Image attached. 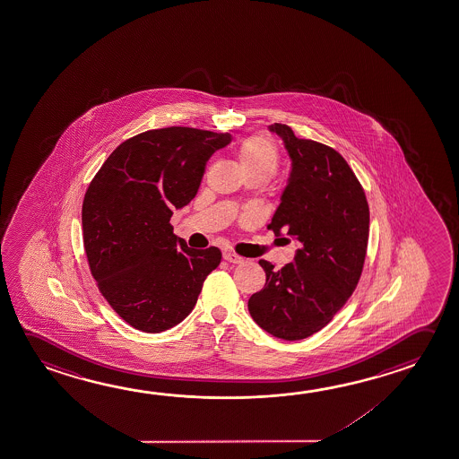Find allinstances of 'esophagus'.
<instances>
[{
  "mask_svg": "<svg viewBox=\"0 0 459 459\" xmlns=\"http://www.w3.org/2000/svg\"><path fill=\"white\" fill-rule=\"evenodd\" d=\"M224 259H226L227 263L230 264H241L243 263V257H240L238 255H235L232 251H224Z\"/></svg>",
  "mask_w": 459,
  "mask_h": 459,
  "instance_id": "obj_1",
  "label": "esophagus"
}]
</instances>
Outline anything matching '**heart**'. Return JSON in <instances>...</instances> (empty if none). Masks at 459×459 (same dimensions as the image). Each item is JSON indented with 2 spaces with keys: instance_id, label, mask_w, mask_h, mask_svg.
<instances>
[{
  "instance_id": "1",
  "label": "heart",
  "mask_w": 459,
  "mask_h": 459,
  "mask_svg": "<svg viewBox=\"0 0 459 459\" xmlns=\"http://www.w3.org/2000/svg\"><path fill=\"white\" fill-rule=\"evenodd\" d=\"M237 152L245 174H264L267 179H271L277 173L280 161L277 147L267 135H249L238 143Z\"/></svg>"
}]
</instances>
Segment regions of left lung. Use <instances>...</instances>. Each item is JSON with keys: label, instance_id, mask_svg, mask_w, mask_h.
Masks as SVG:
<instances>
[{"label": "left lung", "instance_id": "obj_1", "mask_svg": "<svg viewBox=\"0 0 459 459\" xmlns=\"http://www.w3.org/2000/svg\"><path fill=\"white\" fill-rule=\"evenodd\" d=\"M269 131L283 141L291 160L269 229L277 237L286 232L301 248L280 271L259 261L265 286L249 298L248 310L272 336L299 341L330 324L359 283L368 245V204L334 149L299 139L280 123Z\"/></svg>", "mask_w": 459, "mask_h": 459}]
</instances>
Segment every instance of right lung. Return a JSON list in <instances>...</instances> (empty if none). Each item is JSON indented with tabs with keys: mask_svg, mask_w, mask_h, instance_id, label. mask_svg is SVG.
Segmentation results:
<instances>
[{
	"mask_svg": "<svg viewBox=\"0 0 459 459\" xmlns=\"http://www.w3.org/2000/svg\"><path fill=\"white\" fill-rule=\"evenodd\" d=\"M229 133L152 129L120 143L86 190L84 251L99 290L135 330H169L195 307L221 251L188 248L169 219L195 198Z\"/></svg>",
	"mask_w": 459,
	"mask_h": 459,
	"instance_id": "add662e5",
	"label": "right lung"
}]
</instances>
